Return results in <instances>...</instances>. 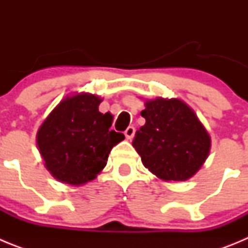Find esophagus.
I'll list each match as a JSON object with an SVG mask.
<instances>
[{
    "instance_id": "34e87169",
    "label": "esophagus",
    "mask_w": 248,
    "mask_h": 248,
    "mask_svg": "<svg viewBox=\"0 0 248 248\" xmlns=\"http://www.w3.org/2000/svg\"><path fill=\"white\" fill-rule=\"evenodd\" d=\"M124 134H125L126 139H131L135 134V128L134 126H128V128L125 129V131H124Z\"/></svg>"
}]
</instances>
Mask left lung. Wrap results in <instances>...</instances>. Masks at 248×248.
Listing matches in <instances>:
<instances>
[{
    "label": "left lung",
    "instance_id": "left-lung-1",
    "mask_svg": "<svg viewBox=\"0 0 248 248\" xmlns=\"http://www.w3.org/2000/svg\"><path fill=\"white\" fill-rule=\"evenodd\" d=\"M146 123L135 133L133 146L144 166L165 181H185L209 155V134L190 107L179 99L145 102Z\"/></svg>",
    "mask_w": 248,
    "mask_h": 248
}]
</instances>
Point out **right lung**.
<instances>
[{
    "instance_id": "1",
    "label": "right lung",
    "mask_w": 248,
    "mask_h": 248,
    "mask_svg": "<svg viewBox=\"0 0 248 248\" xmlns=\"http://www.w3.org/2000/svg\"><path fill=\"white\" fill-rule=\"evenodd\" d=\"M100 102L87 93L65 98L39 128L37 145L57 180L77 186L92 181L107 165L113 146L125 138L110 130L113 117L98 110Z\"/></svg>"
}]
</instances>
